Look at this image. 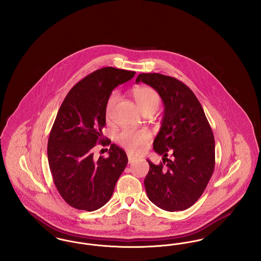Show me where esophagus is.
Segmentation results:
<instances>
[{"label":"esophagus","instance_id":"obj_1","mask_svg":"<svg viewBox=\"0 0 261 261\" xmlns=\"http://www.w3.org/2000/svg\"><path fill=\"white\" fill-rule=\"evenodd\" d=\"M136 161V158H134V156H132V155H130V154H128V163H133V162H135Z\"/></svg>","mask_w":261,"mask_h":261}]
</instances>
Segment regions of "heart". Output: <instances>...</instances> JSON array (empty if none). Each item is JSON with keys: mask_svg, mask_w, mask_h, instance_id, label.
Masks as SVG:
<instances>
[{"mask_svg": "<svg viewBox=\"0 0 261 261\" xmlns=\"http://www.w3.org/2000/svg\"><path fill=\"white\" fill-rule=\"evenodd\" d=\"M133 98L136 101L138 108L140 111L145 113H154L159 110L161 105V98L159 93L152 88L144 87L136 88L133 90ZM117 93L113 92L107 101L106 106V116L107 118L112 117V112L115 102L117 101ZM151 135L149 131L140 129H124L120 133L117 134L116 141L117 143L122 146L125 149H127L131 153H140L146 147L150 141Z\"/></svg>", "mask_w": 261, "mask_h": 261, "instance_id": "obj_1", "label": "heart"}]
</instances>
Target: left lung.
Wrapping results in <instances>:
<instances>
[{"label":"left lung","mask_w":261,"mask_h":261,"mask_svg":"<svg viewBox=\"0 0 261 261\" xmlns=\"http://www.w3.org/2000/svg\"><path fill=\"white\" fill-rule=\"evenodd\" d=\"M153 88L164 114L153 149L162 155L159 165L147 160L145 188L149 200L166 211H185L207 186L215 165V143L202 107L190 88L160 73H141L136 83ZM170 154L173 159L168 160Z\"/></svg>","instance_id":"1"}]
</instances>
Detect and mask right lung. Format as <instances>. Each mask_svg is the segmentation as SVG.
<instances>
[{
	"label": "right lung",
	"instance_id": "right-lung-1",
	"mask_svg": "<svg viewBox=\"0 0 261 261\" xmlns=\"http://www.w3.org/2000/svg\"><path fill=\"white\" fill-rule=\"evenodd\" d=\"M135 73L100 68L79 81L62 101L50 130L48 161L60 195L74 208L94 211L105 205L126 167L127 155L116 145H111L107 159L96 160L93 148L111 144L101 132L107 101L114 88Z\"/></svg>",
	"mask_w": 261,
	"mask_h": 261
}]
</instances>
